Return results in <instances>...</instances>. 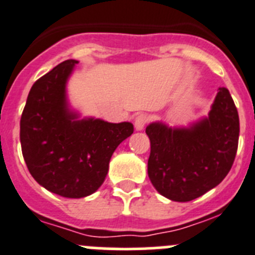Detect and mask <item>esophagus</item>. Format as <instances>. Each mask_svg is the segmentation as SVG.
Masks as SVG:
<instances>
[{
	"label": "esophagus",
	"mask_w": 255,
	"mask_h": 255,
	"mask_svg": "<svg viewBox=\"0 0 255 255\" xmlns=\"http://www.w3.org/2000/svg\"><path fill=\"white\" fill-rule=\"evenodd\" d=\"M148 116L147 114H138V116L134 118V128L137 130H142L146 125L148 123Z\"/></svg>",
	"instance_id": "obj_1"
}]
</instances>
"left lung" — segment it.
Segmentation results:
<instances>
[{"label":"left lung","mask_w":255,"mask_h":255,"mask_svg":"<svg viewBox=\"0 0 255 255\" xmlns=\"http://www.w3.org/2000/svg\"><path fill=\"white\" fill-rule=\"evenodd\" d=\"M148 177L162 196L186 203L218 186L229 173L239 141V116L227 88H219L208 118L190 128L151 123Z\"/></svg>","instance_id":"left-lung-1"}]
</instances>
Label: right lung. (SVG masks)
<instances>
[{
	"label": "right lung",
	"instance_id": "right-lung-1",
	"mask_svg": "<svg viewBox=\"0 0 255 255\" xmlns=\"http://www.w3.org/2000/svg\"><path fill=\"white\" fill-rule=\"evenodd\" d=\"M77 60H65L37 79L20 121L22 156L31 176L63 197L80 199L106 180L109 161L133 133L129 122L78 120L68 109L65 85Z\"/></svg>",
	"mask_w": 255,
	"mask_h": 255
}]
</instances>
